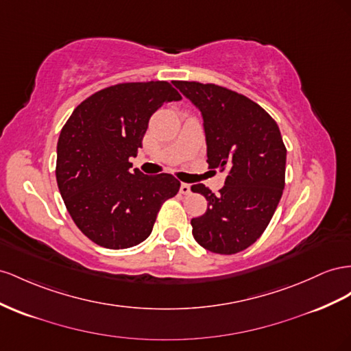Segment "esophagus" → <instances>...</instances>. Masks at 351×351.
Returning a JSON list of instances; mask_svg holds the SVG:
<instances>
[{
  "mask_svg": "<svg viewBox=\"0 0 351 351\" xmlns=\"http://www.w3.org/2000/svg\"><path fill=\"white\" fill-rule=\"evenodd\" d=\"M180 193H183V195L191 193V184H187V183L180 184Z\"/></svg>",
  "mask_w": 351,
  "mask_h": 351,
  "instance_id": "obj_1",
  "label": "esophagus"
}]
</instances>
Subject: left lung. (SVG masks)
Here are the masks:
<instances>
[{
    "instance_id": "1",
    "label": "left lung",
    "mask_w": 351,
    "mask_h": 351,
    "mask_svg": "<svg viewBox=\"0 0 351 351\" xmlns=\"http://www.w3.org/2000/svg\"><path fill=\"white\" fill-rule=\"evenodd\" d=\"M173 84L201 112L206 162L229 168L219 195L201 183L191 187L208 202L205 214L191 221L193 238L215 254L241 252L266 230L285 187L287 149L279 127L239 93L214 84Z\"/></svg>"
}]
</instances>
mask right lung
I'll return each mask as SVG.
<instances>
[{
    "mask_svg": "<svg viewBox=\"0 0 351 351\" xmlns=\"http://www.w3.org/2000/svg\"><path fill=\"white\" fill-rule=\"evenodd\" d=\"M182 100L167 81L127 82L100 90L72 112L58 141L56 178L78 229L103 248L125 250L152 233L156 214L177 195L171 174L131 169L149 119Z\"/></svg>",
    "mask_w": 351,
    "mask_h": 351,
    "instance_id": "right-lung-1",
    "label": "right lung"
}]
</instances>
